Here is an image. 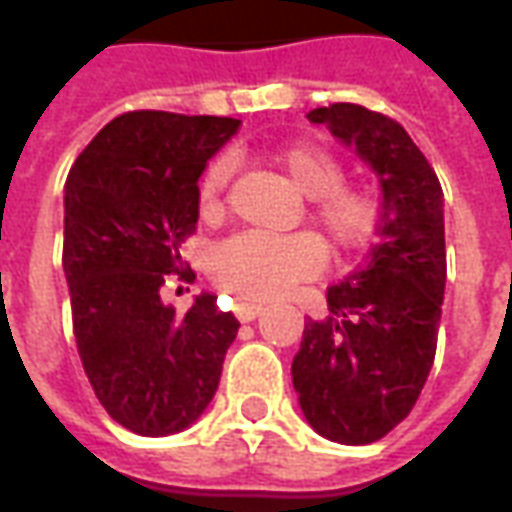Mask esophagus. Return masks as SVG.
<instances>
[{
    "label": "esophagus",
    "instance_id": "obj_1",
    "mask_svg": "<svg viewBox=\"0 0 512 512\" xmlns=\"http://www.w3.org/2000/svg\"><path fill=\"white\" fill-rule=\"evenodd\" d=\"M233 312L238 321L249 323V321H255L257 315H263V312H266V307H263V304H252V301H238Z\"/></svg>",
    "mask_w": 512,
    "mask_h": 512
}]
</instances>
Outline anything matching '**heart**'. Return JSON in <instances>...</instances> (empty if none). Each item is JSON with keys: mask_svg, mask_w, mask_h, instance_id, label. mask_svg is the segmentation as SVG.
I'll return each mask as SVG.
<instances>
[{"mask_svg": "<svg viewBox=\"0 0 512 512\" xmlns=\"http://www.w3.org/2000/svg\"><path fill=\"white\" fill-rule=\"evenodd\" d=\"M296 189L310 197V216L337 252H354L373 238L378 202L365 189L345 186V167L329 147L293 142L271 153ZM233 161L213 158L200 180V213L216 219L224 211V191ZM326 263L323 244L310 233L263 235L238 233L216 244L208 255V274L241 301H271L288 293L301 279L315 277Z\"/></svg>", "mask_w": 512, "mask_h": 512, "instance_id": "b5f03b06", "label": "heart"}]
</instances>
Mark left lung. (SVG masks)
<instances>
[{"instance_id": "8db88e82", "label": "left lung", "mask_w": 512, "mask_h": 512, "mask_svg": "<svg viewBox=\"0 0 512 512\" xmlns=\"http://www.w3.org/2000/svg\"><path fill=\"white\" fill-rule=\"evenodd\" d=\"M376 172L378 244L326 293L329 318L304 323L293 389L323 439L373 444L408 417L428 381L447 282L444 194L406 128L356 104L312 109Z\"/></svg>"}]
</instances>
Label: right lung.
<instances>
[{
    "instance_id": "add662e5",
    "label": "right lung",
    "mask_w": 512,
    "mask_h": 512,
    "mask_svg": "<svg viewBox=\"0 0 512 512\" xmlns=\"http://www.w3.org/2000/svg\"><path fill=\"white\" fill-rule=\"evenodd\" d=\"M241 120L126 112L106 123L65 183L73 334L106 414L139 436L194 425L219 389L241 323L200 293L186 315L161 301L169 274L194 279L178 246L200 216L208 158Z\"/></svg>"
}]
</instances>
